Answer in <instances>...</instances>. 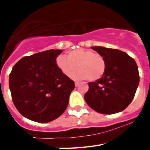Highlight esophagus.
Wrapping results in <instances>:
<instances>
[{
    "mask_svg": "<svg viewBox=\"0 0 150 150\" xmlns=\"http://www.w3.org/2000/svg\"><path fill=\"white\" fill-rule=\"evenodd\" d=\"M79 82H75V86H79Z\"/></svg>",
    "mask_w": 150,
    "mask_h": 150,
    "instance_id": "obj_1",
    "label": "esophagus"
}]
</instances>
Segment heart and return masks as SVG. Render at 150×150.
Here are the masks:
<instances>
[{
  "instance_id": "obj_1",
  "label": "heart",
  "mask_w": 150,
  "mask_h": 150,
  "mask_svg": "<svg viewBox=\"0 0 150 150\" xmlns=\"http://www.w3.org/2000/svg\"><path fill=\"white\" fill-rule=\"evenodd\" d=\"M56 64L66 76H71L76 68L79 71L74 75L76 79H88L89 81L98 80L104 75L106 63L104 57L95 51L87 49H76L70 51L67 56L57 57Z\"/></svg>"
}]
</instances>
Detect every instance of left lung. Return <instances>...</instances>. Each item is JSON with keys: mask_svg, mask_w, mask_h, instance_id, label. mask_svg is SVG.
Masks as SVG:
<instances>
[{"mask_svg": "<svg viewBox=\"0 0 150 150\" xmlns=\"http://www.w3.org/2000/svg\"><path fill=\"white\" fill-rule=\"evenodd\" d=\"M91 48L104 57L106 69L98 80L88 83L85 100L91 109L102 114L124 110L133 100L140 82L137 64L121 50L103 46Z\"/></svg>", "mask_w": 150, "mask_h": 150, "instance_id": "obj_1", "label": "left lung"}]
</instances>
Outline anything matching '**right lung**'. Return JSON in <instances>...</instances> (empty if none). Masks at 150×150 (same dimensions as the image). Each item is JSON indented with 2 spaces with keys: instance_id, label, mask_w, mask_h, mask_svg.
Wrapping results in <instances>:
<instances>
[{
  "instance_id": "right-lung-1",
  "label": "right lung",
  "mask_w": 150,
  "mask_h": 150,
  "mask_svg": "<svg viewBox=\"0 0 150 150\" xmlns=\"http://www.w3.org/2000/svg\"><path fill=\"white\" fill-rule=\"evenodd\" d=\"M61 50H50L23 57L13 66L9 86L14 105L25 118L49 122L67 107L74 82L56 64Z\"/></svg>"
}]
</instances>
